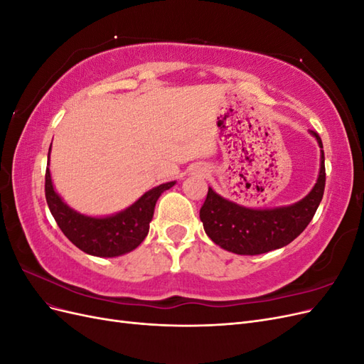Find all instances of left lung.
Instances as JSON below:
<instances>
[{
  "instance_id": "8db88e82",
  "label": "left lung",
  "mask_w": 364,
  "mask_h": 364,
  "mask_svg": "<svg viewBox=\"0 0 364 364\" xmlns=\"http://www.w3.org/2000/svg\"><path fill=\"white\" fill-rule=\"evenodd\" d=\"M321 147V170L311 191L299 202L277 208H247L217 194L211 186L200 208L206 235L215 245L237 255H259L281 249L304 232L311 222L325 190V155L322 139L310 130Z\"/></svg>"
}]
</instances>
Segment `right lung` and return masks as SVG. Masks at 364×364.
Returning a JSON list of instances; mask_svg holds the SVG:
<instances>
[{
    "instance_id": "right-lung-1",
    "label": "right lung",
    "mask_w": 364,
    "mask_h": 364,
    "mask_svg": "<svg viewBox=\"0 0 364 364\" xmlns=\"http://www.w3.org/2000/svg\"><path fill=\"white\" fill-rule=\"evenodd\" d=\"M50 151L51 147L46 173V197L51 215L65 237L87 255L100 258L119 257L136 249L149 234L159 196L165 190H170L176 181L155 186L142 194L135 203L112 215H85L70 208L54 190L50 173Z\"/></svg>"
}]
</instances>
